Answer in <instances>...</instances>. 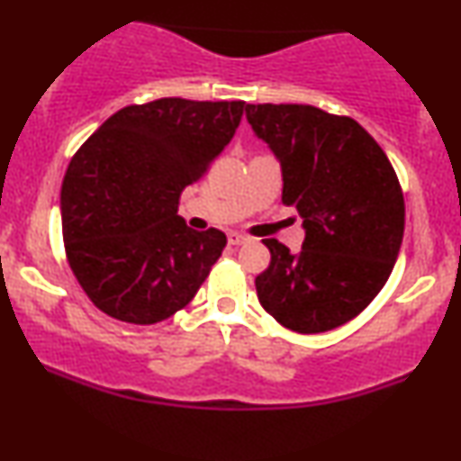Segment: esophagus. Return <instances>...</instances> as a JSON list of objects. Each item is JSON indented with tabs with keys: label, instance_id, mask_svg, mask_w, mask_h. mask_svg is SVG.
I'll list each match as a JSON object with an SVG mask.
<instances>
[{
	"label": "esophagus",
	"instance_id": "esophagus-1",
	"mask_svg": "<svg viewBox=\"0 0 461 461\" xmlns=\"http://www.w3.org/2000/svg\"><path fill=\"white\" fill-rule=\"evenodd\" d=\"M227 240H230V245H245V242H249V238L245 234H238V231H230Z\"/></svg>",
	"mask_w": 461,
	"mask_h": 461
}]
</instances>
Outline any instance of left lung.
Segmentation results:
<instances>
[{"instance_id":"1","label":"left lung","mask_w":461,"mask_h":461,"mask_svg":"<svg viewBox=\"0 0 461 461\" xmlns=\"http://www.w3.org/2000/svg\"><path fill=\"white\" fill-rule=\"evenodd\" d=\"M247 121L279 160L282 201L305 230L299 253L264 240L258 299L293 331L336 330L377 297L399 256L405 203L393 164L357 121L314 105L249 104Z\"/></svg>"}]
</instances>
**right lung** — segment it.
Masks as SVG:
<instances>
[{
	"mask_svg": "<svg viewBox=\"0 0 461 461\" xmlns=\"http://www.w3.org/2000/svg\"><path fill=\"white\" fill-rule=\"evenodd\" d=\"M245 102L128 105L79 147L60 193L71 271L113 319L153 325L186 308L219 260L221 230H190L179 194L234 139Z\"/></svg>",
	"mask_w": 461,
	"mask_h": 461,
	"instance_id": "add662e5",
	"label": "right lung"
}]
</instances>
